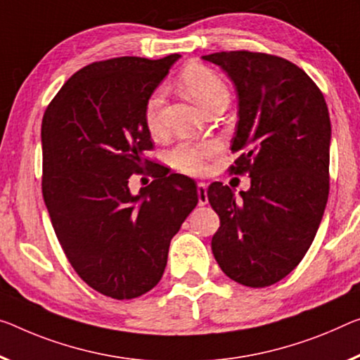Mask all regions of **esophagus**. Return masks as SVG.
Here are the masks:
<instances>
[{
  "label": "esophagus",
  "mask_w": 360,
  "mask_h": 360,
  "mask_svg": "<svg viewBox=\"0 0 360 360\" xmlns=\"http://www.w3.org/2000/svg\"><path fill=\"white\" fill-rule=\"evenodd\" d=\"M198 202L199 206L207 204V186L206 184H198Z\"/></svg>",
  "instance_id": "1"
}]
</instances>
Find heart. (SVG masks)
<instances>
[{
	"label": "heart",
	"mask_w": 360,
	"mask_h": 360,
	"mask_svg": "<svg viewBox=\"0 0 360 360\" xmlns=\"http://www.w3.org/2000/svg\"><path fill=\"white\" fill-rule=\"evenodd\" d=\"M180 85L184 91L204 110L211 109L219 103L229 104L230 91L225 82L214 70L204 65H188L180 74ZM164 101L162 88H156L149 95L145 106V124L149 134H161V108ZM219 153L215 143H191L184 141L176 145L169 154V161L180 172L198 175L206 170V164Z\"/></svg>",
	"instance_id": "b5f03b06"
}]
</instances>
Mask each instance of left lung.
<instances>
[{
  "label": "left lung",
  "instance_id": "1",
  "mask_svg": "<svg viewBox=\"0 0 360 360\" xmlns=\"http://www.w3.org/2000/svg\"><path fill=\"white\" fill-rule=\"evenodd\" d=\"M235 84L238 124L230 174L251 176L235 198L220 181L207 188L220 226L212 252L226 276L264 288L285 278L306 256L330 190L328 108L306 72L265 53L222 51L202 56Z\"/></svg>",
  "mask_w": 360,
  "mask_h": 360
}]
</instances>
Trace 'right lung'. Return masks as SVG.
Instances as JSON below:
<instances>
[{
	"mask_svg": "<svg viewBox=\"0 0 360 360\" xmlns=\"http://www.w3.org/2000/svg\"><path fill=\"white\" fill-rule=\"evenodd\" d=\"M179 58L93 63L43 115L41 190L53 229L80 278L114 300L159 283L170 240L198 204L195 180L143 158L153 149L146 101ZM145 167L155 180L131 195L128 179Z\"/></svg>",
	"mask_w": 360,
	"mask_h": 360,
	"instance_id": "1",
	"label": "right lung"
}]
</instances>
